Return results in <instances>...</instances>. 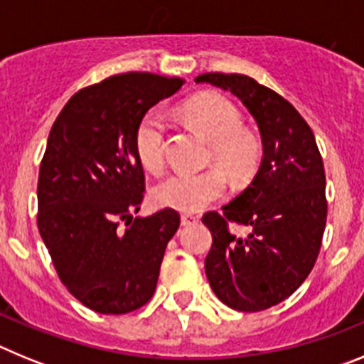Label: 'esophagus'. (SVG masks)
<instances>
[{
  "mask_svg": "<svg viewBox=\"0 0 364 364\" xmlns=\"http://www.w3.org/2000/svg\"><path fill=\"white\" fill-rule=\"evenodd\" d=\"M198 220V217H195V215H182L180 217V222H182V226H189V224H195V222Z\"/></svg>",
  "mask_w": 364,
  "mask_h": 364,
  "instance_id": "obj_1",
  "label": "esophagus"
}]
</instances>
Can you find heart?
I'll return each instance as SVG.
<instances>
[{
	"mask_svg": "<svg viewBox=\"0 0 364 364\" xmlns=\"http://www.w3.org/2000/svg\"><path fill=\"white\" fill-rule=\"evenodd\" d=\"M189 124L211 142V159L217 160L228 175L244 180L255 171L260 159V144L242 129V117L231 100L218 92H205L184 105ZM134 151L149 171H159L166 154V124L156 109L140 118L134 131ZM226 193V176L213 167L202 173L176 171L160 180L153 189L154 204L176 211L195 213L218 200Z\"/></svg>",
	"mask_w": 364,
	"mask_h": 364,
	"instance_id": "1",
	"label": "heart"
}]
</instances>
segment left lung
<instances>
[{"instance_id": "obj_1", "label": "left lung", "mask_w": 364, "mask_h": 364, "mask_svg": "<svg viewBox=\"0 0 364 364\" xmlns=\"http://www.w3.org/2000/svg\"><path fill=\"white\" fill-rule=\"evenodd\" d=\"M195 82L237 96L259 127L255 178L222 215L210 211L202 222L213 235L204 266L215 295L233 310H266L297 290L319 255L328 211L323 159L310 125L275 91L244 74L208 73ZM228 221L250 233L235 237Z\"/></svg>"}]
</instances>
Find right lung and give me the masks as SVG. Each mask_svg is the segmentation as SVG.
Segmentation results:
<instances>
[{
	"mask_svg": "<svg viewBox=\"0 0 364 364\" xmlns=\"http://www.w3.org/2000/svg\"><path fill=\"white\" fill-rule=\"evenodd\" d=\"M182 85L151 73L117 74L76 92L50 129L38 178V230L63 286L98 314H129L156 290L180 217L171 208L133 217L144 198L134 131Z\"/></svg>",
	"mask_w": 364,
	"mask_h": 364,
	"instance_id": "right-lung-1",
	"label": "right lung"
}]
</instances>
